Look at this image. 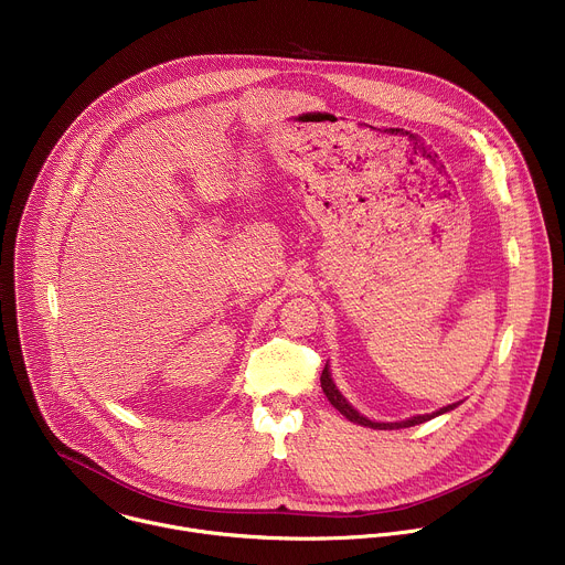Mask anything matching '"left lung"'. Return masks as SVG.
<instances>
[{
    "label": "left lung",
    "instance_id": "8db88e82",
    "mask_svg": "<svg viewBox=\"0 0 565 565\" xmlns=\"http://www.w3.org/2000/svg\"><path fill=\"white\" fill-rule=\"evenodd\" d=\"M320 384H322V391H324V395L329 397V402L347 417V419H351V422H355V424H362V426H371V428H380V430H391V428H406V426H415V424H422V422H428V419H433V417H437V415H441V413H446V411H452L457 404H448V406H444V408H439L437 413H430V415H417V417H411V419H406V422H393V424H380V422H371V419H366V417H362L342 395H340V391L335 388V384H333V380H331V375H329V364H324V369H322V375H320Z\"/></svg>",
    "mask_w": 565,
    "mask_h": 565
}]
</instances>
